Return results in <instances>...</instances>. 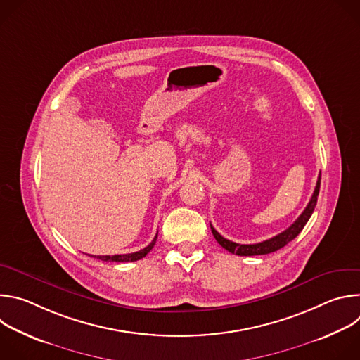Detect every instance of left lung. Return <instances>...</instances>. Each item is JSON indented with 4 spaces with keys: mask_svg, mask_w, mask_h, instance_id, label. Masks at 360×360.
Returning <instances> with one entry per match:
<instances>
[{
    "mask_svg": "<svg viewBox=\"0 0 360 360\" xmlns=\"http://www.w3.org/2000/svg\"><path fill=\"white\" fill-rule=\"evenodd\" d=\"M319 188H321V175L318 178V182H316V186H315V191H314V195L309 200V203H307V207L304 208V211L300 214V217L288 228L285 229L283 232H281L279 235L271 238V239H266L264 242H259V243H252V245H242V243H236V242H232L226 238H224L221 233L217 232V229L211 225V231L215 236V239L218 240V243L225 248L228 252L231 253H236L239 256H255V255H266V253H272V252H276L279 250L281 248H283L285 245H288L290 240H293L299 233L300 231L303 229V226L306 225V222L309 221V218L312 217L314 211H315V207H316V202H318V195H319Z\"/></svg>",
    "mask_w": 360,
    "mask_h": 360,
    "instance_id": "8db88e82",
    "label": "left lung"
}]
</instances>
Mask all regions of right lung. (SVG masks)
<instances>
[{"instance_id":"obj_1","label":"right lung","mask_w":360,"mask_h":360,"mask_svg":"<svg viewBox=\"0 0 360 360\" xmlns=\"http://www.w3.org/2000/svg\"><path fill=\"white\" fill-rule=\"evenodd\" d=\"M157 238H158V233L155 235V238H153V240L145 246L143 249L138 250V252H134V253H125V255H99V256H94V258L96 259H101L104 262H134V261H139L142 259L143 256H146V253L153 248V245H155L157 242Z\"/></svg>"}]
</instances>
